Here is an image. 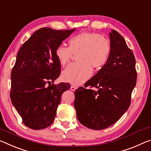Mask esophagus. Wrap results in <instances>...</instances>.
I'll return each instance as SVG.
<instances>
[{
	"instance_id": "obj_1",
	"label": "esophagus",
	"mask_w": 151,
	"mask_h": 151,
	"mask_svg": "<svg viewBox=\"0 0 151 151\" xmlns=\"http://www.w3.org/2000/svg\"><path fill=\"white\" fill-rule=\"evenodd\" d=\"M76 88H77V87H76L75 85H71V87H70V90L71 91H75Z\"/></svg>"
}]
</instances>
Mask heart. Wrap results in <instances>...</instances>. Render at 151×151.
Segmentation results:
<instances>
[{"label":"heart","mask_w":151,"mask_h":151,"mask_svg":"<svg viewBox=\"0 0 151 151\" xmlns=\"http://www.w3.org/2000/svg\"><path fill=\"white\" fill-rule=\"evenodd\" d=\"M68 47L63 45L56 49V56L62 66H65L73 54H76L78 63L64 69L62 77L64 81L80 85L92 75V68L99 70L108 61L111 46L109 40L104 35L83 32L73 36L68 41Z\"/></svg>","instance_id":"b5f03b06"}]
</instances>
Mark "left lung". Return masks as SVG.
<instances>
[{"label":"left lung","mask_w":151,"mask_h":151,"mask_svg":"<svg viewBox=\"0 0 151 151\" xmlns=\"http://www.w3.org/2000/svg\"><path fill=\"white\" fill-rule=\"evenodd\" d=\"M109 35L111 50L108 61L87 81L85 87H80L75 92L74 106L77 119L93 130L107 128L119 120L129 108L136 84V60L132 51L116 30Z\"/></svg>","instance_id":"8db88e82"}]
</instances>
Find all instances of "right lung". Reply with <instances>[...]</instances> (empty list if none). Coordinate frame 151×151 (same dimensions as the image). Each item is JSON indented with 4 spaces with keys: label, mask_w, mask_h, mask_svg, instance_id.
<instances>
[{
    "label": "right lung",
    "mask_w": 151,
    "mask_h": 151,
    "mask_svg": "<svg viewBox=\"0 0 151 151\" xmlns=\"http://www.w3.org/2000/svg\"><path fill=\"white\" fill-rule=\"evenodd\" d=\"M75 29L37 30L21 47L11 72V102L23 124L41 130L53 123L62 94L69 83L51 84L60 75L56 49Z\"/></svg>",
    "instance_id": "right-lung-1"
}]
</instances>
